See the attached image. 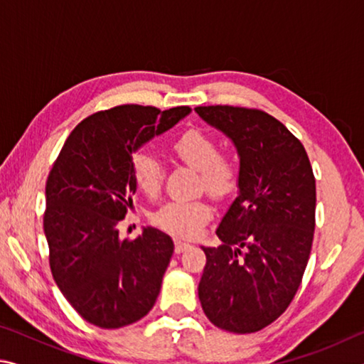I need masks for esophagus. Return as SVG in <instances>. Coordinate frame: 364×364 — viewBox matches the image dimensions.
Masks as SVG:
<instances>
[{
  "label": "esophagus",
  "instance_id": "esophagus-1",
  "mask_svg": "<svg viewBox=\"0 0 364 364\" xmlns=\"http://www.w3.org/2000/svg\"><path fill=\"white\" fill-rule=\"evenodd\" d=\"M189 247H191V244L180 241V239H176V241H175V252H176V254H181V252L188 250Z\"/></svg>",
  "mask_w": 364,
  "mask_h": 364
}]
</instances>
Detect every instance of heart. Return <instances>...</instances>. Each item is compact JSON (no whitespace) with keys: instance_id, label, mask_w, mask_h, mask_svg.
Instances as JSON below:
<instances>
[{"instance_id":"b5f03b06","label":"heart","mask_w":364,"mask_h":364,"mask_svg":"<svg viewBox=\"0 0 364 364\" xmlns=\"http://www.w3.org/2000/svg\"><path fill=\"white\" fill-rule=\"evenodd\" d=\"M171 152L199 171L200 189L213 199L223 200L239 188L241 171L236 160L223 156L213 134L200 128H189L173 139ZM132 178L141 194L154 199L160 194L165 180V168L160 159L149 151H136L132 156ZM212 217V207L205 200H170L154 213V223L164 231L180 237H191L199 232Z\"/></svg>"}]
</instances>
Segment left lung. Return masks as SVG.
I'll use <instances>...</instances> for the list:
<instances>
[{"label": "left lung", "mask_w": 364, "mask_h": 364, "mask_svg": "<svg viewBox=\"0 0 364 364\" xmlns=\"http://www.w3.org/2000/svg\"><path fill=\"white\" fill-rule=\"evenodd\" d=\"M241 160L239 196L217 228L199 299L220 329L249 334L276 321L304 278L315 234L316 184L304 144L260 109L196 107Z\"/></svg>", "instance_id": "1"}]
</instances>
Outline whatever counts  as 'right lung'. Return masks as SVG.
Returning <instances> with one entry per match:
<instances>
[{
  "label": "right lung",
  "instance_id": "add662e5",
  "mask_svg": "<svg viewBox=\"0 0 364 364\" xmlns=\"http://www.w3.org/2000/svg\"><path fill=\"white\" fill-rule=\"evenodd\" d=\"M191 112L123 104L86 117L65 139L46 181L43 215L49 267L60 292L86 321L104 329L136 323L151 311L173 241L146 228L120 239L119 225L136 191L132 156Z\"/></svg>",
  "mask_w": 364,
  "mask_h": 364
}]
</instances>
